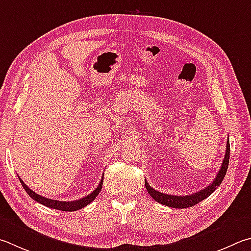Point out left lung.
Segmentation results:
<instances>
[{"label":"left lung","mask_w":251,"mask_h":251,"mask_svg":"<svg viewBox=\"0 0 251 251\" xmlns=\"http://www.w3.org/2000/svg\"><path fill=\"white\" fill-rule=\"evenodd\" d=\"M230 148H229V140L226 143V152H225V157L224 160H223V163L221 166V169L218 171L217 176L211 184L206 188H204L203 190L199 191L197 193L190 194V195H171V194H166V193H161L159 191L152 189L151 186L148 184L147 181H145V185L146 189H147L148 193L150 194L154 201H157L158 203H160L162 205H166V206L169 207H175V208H186V207H191L193 205L200 203L203 201L204 199H206L209 197L214 191L216 190L218 185L222 183V181L224 180V176L226 175L227 168H228V163H229V152Z\"/></svg>","instance_id":"left-lung-1"}]
</instances>
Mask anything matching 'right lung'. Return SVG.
<instances>
[{
    "instance_id": "obj_1",
    "label": "right lung",
    "mask_w": 251,
    "mask_h": 251,
    "mask_svg": "<svg viewBox=\"0 0 251 251\" xmlns=\"http://www.w3.org/2000/svg\"><path fill=\"white\" fill-rule=\"evenodd\" d=\"M18 179H20L21 183L23 185V188L25 189V191L27 192V194L29 195V197L35 200L36 202H38L40 204L45 205V206L50 207V208H54V209H59V211H65V212H72V211H78L80 208H83L86 205L90 204L91 202L93 201V200L98 197L100 191L102 189V185H103V176L101 179V182H100V184L97 189H95L92 193H90L89 195H86V197L82 198L80 200H76V201H71V202H65V201H57V200H51V199H47V198H44L42 195H39L37 193H35L33 190H30L28 186H27L23 180L21 179L20 176H18Z\"/></svg>"
}]
</instances>
